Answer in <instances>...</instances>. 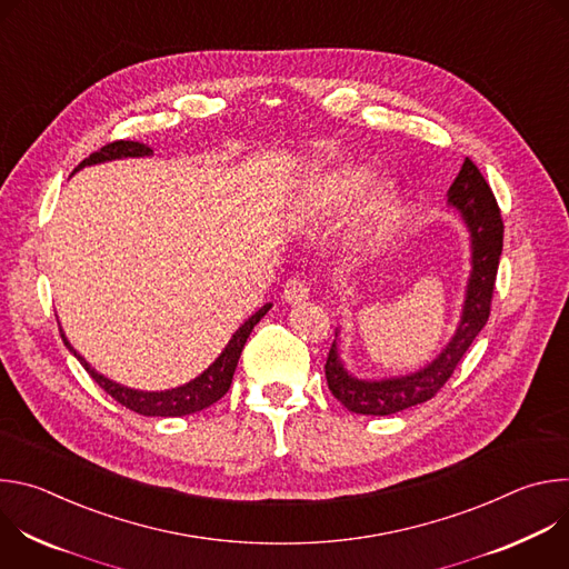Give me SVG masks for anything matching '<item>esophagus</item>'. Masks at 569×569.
I'll return each mask as SVG.
<instances>
[{"mask_svg": "<svg viewBox=\"0 0 569 569\" xmlns=\"http://www.w3.org/2000/svg\"><path fill=\"white\" fill-rule=\"evenodd\" d=\"M308 295H310V288L303 279H288L283 286V299L288 303H299V301L308 299Z\"/></svg>", "mask_w": 569, "mask_h": 569, "instance_id": "esophagus-1", "label": "esophagus"}]
</instances>
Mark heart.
<instances>
[{
    "label": "heart",
    "instance_id": "obj_1",
    "mask_svg": "<svg viewBox=\"0 0 569 569\" xmlns=\"http://www.w3.org/2000/svg\"><path fill=\"white\" fill-rule=\"evenodd\" d=\"M367 173L356 169H336L315 178L306 193V204L315 213H331L349 204L365 187ZM393 193L387 184H376L369 191H365L353 211L351 222L358 231H369L378 227L391 211Z\"/></svg>",
    "mask_w": 569,
    "mask_h": 569
}]
</instances>
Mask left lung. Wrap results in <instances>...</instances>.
<instances>
[{
	"instance_id": "1",
	"label": "left lung",
	"mask_w": 569,
	"mask_h": 569,
	"mask_svg": "<svg viewBox=\"0 0 569 569\" xmlns=\"http://www.w3.org/2000/svg\"><path fill=\"white\" fill-rule=\"evenodd\" d=\"M448 202L463 216L472 248V270L466 286L459 327L448 347L428 367L408 376L385 380L353 378L340 362L338 345L333 342L323 371H327L329 389L349 412L387 417L430 400L455 373L459 360L486 327V321H489L502 254L505 222L489 182L483 180L479 169L472 164V159H463V167L448 191Z\"/></svg>"
}]
</instances>
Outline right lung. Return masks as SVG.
Segmentation results:
<instances>
[{
    "label": "right lung",
    "instance_id": "obj_1",
    "mask_svg": "<svg viewBox=\"0 0 569 569\" xmlns=\"http://www.w3.org/2000/svg\"><path fill=\"white\" fill-rule=\"evenodd\" d=\"M143 154H152V150L146 143L139 141H112L108 146H103L101 150L92 152L88 159L80 161V164L73 169L80 171L83 167L90 164H101V161H110V159H121V157H143ZM272 308V303H266L263 308H259L242 327L231 336L229 345L224 347V351L216 358V362L200 373L196 380L176 387V389H167V391H139V389H130L123 387L119 382H112L110 378L101 376L97 369H92L86 358L80 356L64 338L62 333V342L64 347L78 358V362L86 367V371L92 376V380L106 391L110 393L117 402H121L123 408L141 415V417H187V415H196L200 410H207L209 405H213L216 400H220L229 387H231V378L238 365V358L242 353V347H246L252 329L261 321V317Z\"/></svg>",
    "mask_w": 569,
    "mask_h": 569
}]
</instances>
